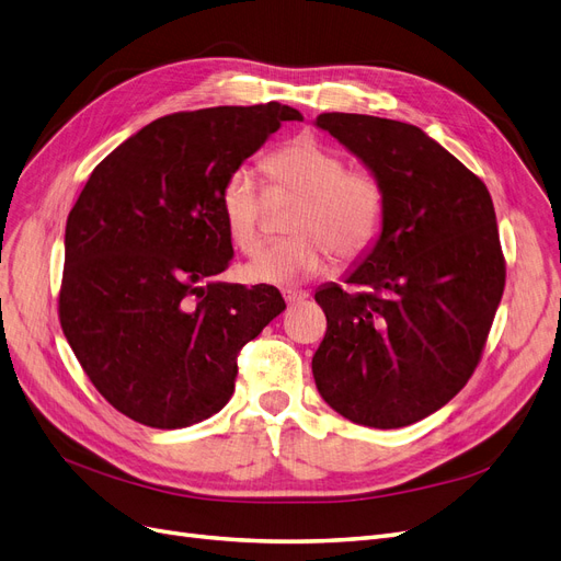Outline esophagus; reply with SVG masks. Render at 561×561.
<instances>
[{
    "label": "esophagus",
    "instance_id": "esophagus-1",
    "mask_svg": "<svg viewBox=\"0 0 561 561\" xmlns=\"http://www.w3.org/2000/svg\"><path fill=\"white\" fill-rule=\"evenodd\" d=\"M305 298H307V294H305V291H296V288H286V291H284L286 305H298V302H302Z\"/></svg>",
    "mask_w": 561,
    "mask_h": 561
}]
</instances>
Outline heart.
<instances>
[{
	"label": "heart",
	"instance_id": "1",
	"mask_svg": "<svg viewBox=\"0 0 561 561\" xmlns=\"http://www.w3.org/2000/svg\"><path fill=\"white\" fill-rule=\"evenodd\" d=\"M270 180L302 196L294 217V238L270 242L244 265V277L259 284H294L317 275L330 249L354 261L381 236L386 198L379 180L367 171H346L344 157L330 145L298 136L267 157ZM219 210L231 240L252 252L259 242V192L252 169L240 165L226 178Z\"/></svg>",
	"mask_w": 561,
	"mask_h": 561
}]
</instances>
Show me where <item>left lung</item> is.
<instances>
[{
	"label": "left lung",
	"instance_id": "1",
	"mask_svg": "<svg viewBox=\"0 0 561 561\" xmlns=\"http://www.w3.org/2000/svg\"><path fill=\"white\" fill-rule=\"evenodd\" d=\"M317 127L383 190L381 236L344 282L317 288L328 319L312 358L321 398L358 425L423 421L465 388L500 307L506 267L488 186L423 129L323 113Z\"/></svg>",
	"mask_w": 561,
	"mask_h": 561
}]
</instances>
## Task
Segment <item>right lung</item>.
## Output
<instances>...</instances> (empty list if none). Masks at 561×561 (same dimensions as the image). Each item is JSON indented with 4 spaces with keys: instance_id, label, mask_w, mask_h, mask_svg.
<instances>
[{
    "instance_id": "1",
    "label": "right lung",
    "mask_w": 561,
    "mask_h": 561,
    "mask_svg": "<svg viewBox=\"0 0 561 561\" xmlns=\"http://www.w3.org/2000/svg\"><path fill=\"white\" fill-rule=\"evenodd\" d=\"M288 119L302 115L277 101L159 117L96 165L69 213L61 330L131 421L210 419L233 396L240 348L284 312L275 286L217 275L233 259L221 186Z\"/></svg>"
}]
</instances>
